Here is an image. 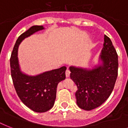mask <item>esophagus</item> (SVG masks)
Returning <instances> with one entry per match:
<instances>
[{
  "label": "esophagus",
  "mask_w": 128,
  "mask_h": 128,
  "mask_svg": "<svg viewBox=\"0 0 128 128\" xmlns=\"http://www.w3.org/2000/svg\"><path fill=\"white\" fill-rule=\"evenodd\" d=\"M70 72L69 70H66V76L67 78H68L69 76H70Z\"/></svg>",
  "instance_id": "obj_1"
}]
</instances>
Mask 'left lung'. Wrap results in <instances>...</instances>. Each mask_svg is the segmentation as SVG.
I'll return each instance as SVG.
<instances>
[{
	"mask_svg": "<svg viewBox=\"0 0 128 128\" xmlns=\"http://www.w3.org/2000/svg\"><path fill=\"white\" fill-rule=\"evenodd\" d=\"M101 64L92 69L70 66V78L77 86L76 104L85 110L101 106L113 91L118 76V58L111 40L104 35V42L100 56Z\"/></svg>",
	"mask_w": 128,
	"mask_h": 128,
	"instance_id": "left-lung-1",
	"label": "left lung"
}]
</instances>
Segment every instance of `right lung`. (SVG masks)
<instances>
[{"instance_id":"add662e5","label":"right lung","mask_w":128,"mask_h":128,"mask_svg":"<svg viewBox=\"0 0 128 128\" xmlns=\"http://www.w3.org/2000/svg\"><path fill=\"white\" fill-rule=\"evenodd\" d=\"M43 26H33L17 39L11 54L10 72L13 84L19 98L27 107L36 112H45L53 107L58 83L66 78V67L28 76L21 72L18 58V48L21 42L34 33L43 30Z\"/></svg>"}]
</instances>
